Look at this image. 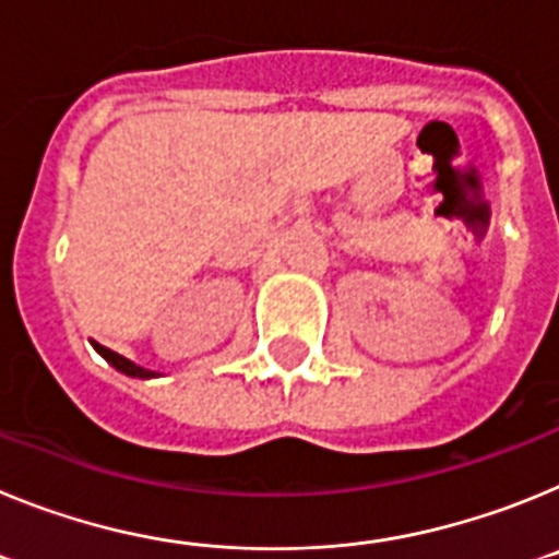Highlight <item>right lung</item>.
I'll use <instances>...</instances> for the list:
<instances>
[{"label":"right lung","mask_w":559,"mask_h":559,"mask_svg":"<svg viewBox=\"0 0 559 559\" xmlns=\"http://www.w3.org/2000/svg\"><path fill=\"white\" fill-rule=\"evenodd\" d=\"M95 349L103 355V358L108 360V364H111L114 369H120V372L131 374V378H153V374H156V372H147V369L136 367V364H131V360L122 358V355L111 353V349H108V347H100V344H95Z\"/></svg>","instance_id":"add662e5"}]
</instances>
